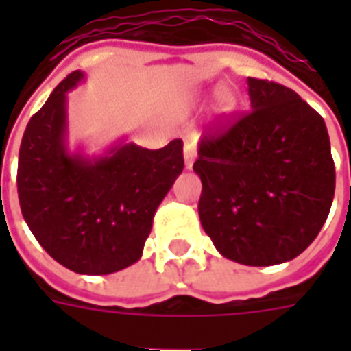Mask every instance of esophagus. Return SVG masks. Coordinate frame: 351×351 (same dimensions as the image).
Instances as JSON below:
<instances>
[{
  "label": "esophagus",
  "mask_w": 351,
  "mask_h": 351,
  "mask_svg": "<svg viewBox=\"0 0 351 351\" xmlns=\"http://www.w3.org/2000/svg\"><path fill=\"white\" fill-rule=\"evenodd\" d=\"M195 141L193 138H186L184 141V161H186V169H191L193 161H195Z\"/></svg>",
  "instance_id": "34e87169"
}]
</instances>
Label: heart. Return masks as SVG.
I'll return each instance as SVG.
<instances>
[{"label": "heart", "mask_w": 351, "mask_h": 351, "mask_svg": "<svg viewBox=\"0 0 351 351\" xmlns=\"http://www.w3.org/2000/svg\"><path fill=\"white\" fill-rule=\"evenodd\" d=\"M233 107H235L233 95L229 92H221L220 95H218V99H216V112L220 116H226L233 110Z\"/></svg>", "instance_id": "obj_1"}]
</instances>
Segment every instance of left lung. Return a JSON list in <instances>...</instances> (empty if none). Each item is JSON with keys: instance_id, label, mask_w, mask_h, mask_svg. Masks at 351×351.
I'll use <instances>...</instances> for the list:
<instances>
[{"instance_id": "1", "label": "left lung", "mask_w": 351, "mask_h": 351, "mask_svg": "<svg viewBox=\"0 0 351 351\" xmlns=\"http://www.w3.org/2000/svg\"><path fill=\"white\" fill-rule=\"evenodd\" d=\"M248 112L199 143V218L223 258L269 267L324 228L335 163L324 118L293 90L248 77Z\"/></svg>"}]
</instances>
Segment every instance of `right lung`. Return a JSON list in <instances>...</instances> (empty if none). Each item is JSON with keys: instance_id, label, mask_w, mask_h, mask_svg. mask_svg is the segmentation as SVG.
<instances>
[{"instance_id": "add662e5", "label": "right lung", "mask_w": 351, "mask_h": 351, "mask_svg": "<svg viewBox=\"0 0 351 351\" xmlns=\"http://www.w3.org/2000/svg\"><path fill=\"white\" fill-rule=\"evenodd\" d=\"M82 80V71L62 80L26 125L19 201L50 258L79 274H110L143 256L154 214L182 173V141L160 150L120 141L93 158L71 152L67 92Z\"/></svg>"}]
</instances>
